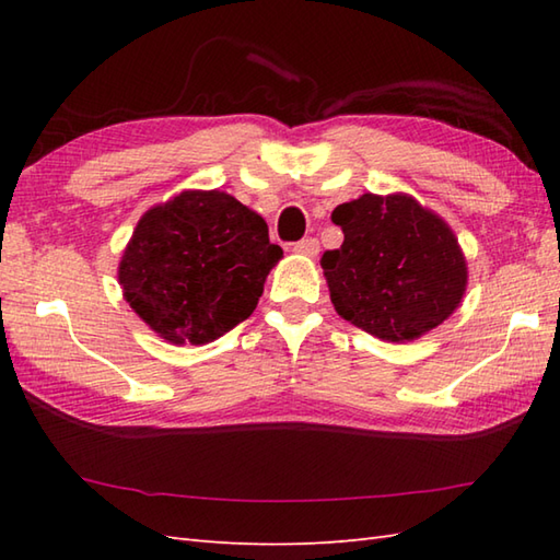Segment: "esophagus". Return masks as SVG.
Masks as SVG:
<instances>
[{
	"mask_svg": "<svg viewBox=\"0 0 560 560\" xmlns=\"http://www.w3.org/2000/svg\"><path fill=\"white\" fill-rule=\"evenodd\" d=\"M293 249L299 255H305V257H317L319 243H317V237H303V241H299V243L293 245Z\"/></svg>",
	"mask_w": 560,
	"mask_h": 560,
	"instance_id": "1",
	"label": "esophagus"
}]
</instances>
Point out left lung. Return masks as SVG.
Returning a JSON list of instances; mask_svg holds the SVG:
<instances>
[{"label":"left lung","instance_id":"left-lung-1","mask_svg":"<svg viewBox=\"0 0 560 560\" xmlns=\"http://www.w3.org/2000/svg\"><path fill=\"white\" fill-rule=\"evenodd\" d=\"M343 243L319 259L335 311L385 341L443 325L467 291V259L450 225L409 195H363L331 211Z\"/></svg>","mask_w":560,"mask_h":560}]
</instances>
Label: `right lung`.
<instances>
[{
    "mask_svg": "<svg viewBox=\"0 0 560 560\" xmlns=\"http://www.w3.org/2000/svg\"><path fill=\"white\" fill-rule=\"evenodd\" d=\"M281 257L257 211L219 189H187L139 219L117 279L159 337L199 347L253 315Z\"/></svg>",
    "mask_w": 560,
    "mask_h": 560,
    "instance_id": "right-lung-1",
    "label": "right lung"
}]
</instances>
